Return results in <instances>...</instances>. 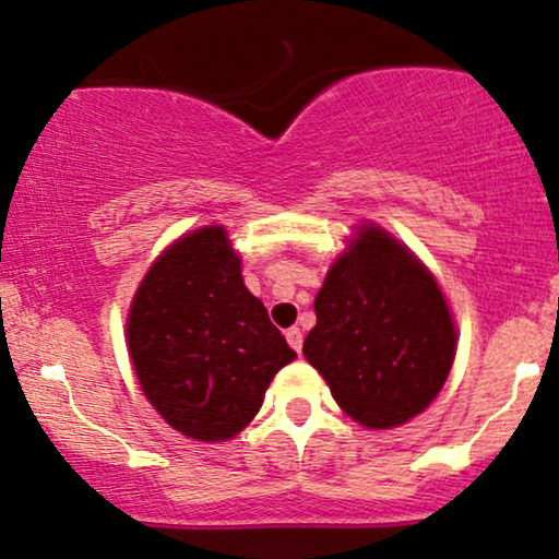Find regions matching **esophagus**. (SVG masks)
I'll return each instance as SVG.
<instances>
[{
  "mask_svg": "<svg viewBox=\"0 0 559 559\" xmlns=\"http://www.w3.org/2000/svg\"><path fill=\"white\" fill-rule=\"evenodd\" d=\"M286 341H288V345H292V348L299 353L301 350V343H304V337H301V330L299 328H288L286 330Z\"/></svg>",
  "mask_w": 559,
  "mask_h": 559,
  "instance_id": "esophagus-1",
  "label": "esophagus"
}]
</instances>
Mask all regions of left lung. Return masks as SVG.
<instances>
[{"label":"left lung","mask_w":559,"mask_h":559,"mask_svg":"<svg viewBox=\"0 0 559 559\" xmlns=\"http://www.w3.org/2000/svg\"><path fill=\"white\" fill-rule=\"evenodd\" d=\"M314 312L304 358L356 423L402 426L441 392L456 350L447 299L386 231L364 227L330 267Z\"/></svg>","instance_id":"8db88e82"}]
</instances>
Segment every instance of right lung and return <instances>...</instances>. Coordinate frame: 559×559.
<instances>
[{
  "instance_id": "1",
  "label": "right lung",
  "mask_w": 559,
  "mask_h": 559,
  "mask_svg": "<svg viewBox=\"0 0 559 559\" xmlns=\"http://www.w3.org/2000/svg\"><path fill=\"white\" fill-rule=\"evenodd\" d=\"M129 350L146 400L195 441L237 436L296 358L222 227L178 239L152 265L131 304Z\"/></svg>"
}]
</instances>
